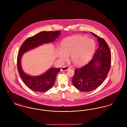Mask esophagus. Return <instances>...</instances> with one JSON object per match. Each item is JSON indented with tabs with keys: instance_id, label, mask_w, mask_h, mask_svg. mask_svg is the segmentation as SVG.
<instances>
[{
	"instance_id": "obj_1",
	"label": "esophagus",
	"mask_w": 127,
	"mask_h": 127,
	"mask_svg": "<svg viewBox=\"0 0 127 127\" xmlns=\"http://www.w3.org/2000/svg\"><path fill=\"white\" fill-rule=\"evenodd\" d=\"M69 69V67L68 66H63L61 67V71H67Z\"/></svg>"
}]
</instances>
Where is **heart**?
I'll return each instance as SVG.
<instances>
[{"label":"heart","mask_w":127,"mask_h":127,"mask_svg":"<svg viewBox=\"0 0 127 127\" xmlns=\"http://www.w3.org/2000/svg\"><path fill=\"white\" fill-rule=\"evenodd\" d=\"M96 48L94 40L86 36H74L64 39L61 48L57 51V57L61 60H66L70 55L73 63L77 66H82L91 60Z\"/></svg>","instance_id":"b5f03b06"}]
</instances>
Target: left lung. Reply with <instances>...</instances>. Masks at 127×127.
Wrapping results in <instances>:
<instances>
[{
    "instance_id": "left-lung-1",
    "label": "left lung",
    "mask_w": 127,
    "mask_h": 127,
    "mask_svg": "<svg viewBox=\"0 0 127 127\" xmlns=\"http://www.w3.org/2000/svg\"><path fill=\"white\" fill-rule=\"evenodd\" d=\"M91 33L97 38L98 47L88 64L75 68L72 80L74 86L83 92L94 91L100 86L107 77L111 66V56L109 45L102 37Z\"/></svg>"
}]
</instances>
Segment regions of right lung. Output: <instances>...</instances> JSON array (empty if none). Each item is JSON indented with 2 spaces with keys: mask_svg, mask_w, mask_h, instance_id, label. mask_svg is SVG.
Returning a JSON list of instances; mask_svg holds the SVG:
<instances>
[{
  "mask_svg": "<svg viewBox=\"0 0 127 127\" xmlns=\"http://www.w3.org/2000/svg\"><path fill=\"white\" fill-rule=\"evenodd\" d=\"M60 34V30L41 32L28 38L19 48L17 58L18 72L25 84L32 91L43 92L51 89L54 84L57 75L60 71L61 68H51L40 76L31 77L25 74L22 69L20 60L22 55L41 44L54 41Z\"/></svg>",
  "mask_w": 127,
  "mask_h": 127,
  "instance_id": "add662e5",
  "label": "right lung"
}]
</instances>
